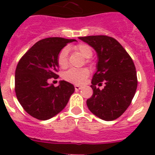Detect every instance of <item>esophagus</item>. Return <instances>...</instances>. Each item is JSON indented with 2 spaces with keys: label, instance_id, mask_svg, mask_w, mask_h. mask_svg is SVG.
I'll return each instance as SVG.
<instances>
[{
  "label": "esophagus",
  "instance_id": "esophagus-1",
  "mask_svg": "<svg viewBox=\"0 0 155 155\" xmlns=\"http://www.w3.org/2000/svg\"><path fill=\"white\" fill-rule=\"evenodd\" d=\"M81 88H82V86H81V85H77V84L74 85V90L75 91H80Z\"/></svg>",
  "mask_w": 155,
  "mask_h": 155
}]
</instances>
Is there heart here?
<instances>
[{"label":"heart","mask_w":155,"mask_h":155,"mask_svg":"<svg viewBox=\"0 0 155 155\" xmlns=\"http://www.w3.org/2000/svg\"><path fill=\"white\" fill-rule=\"evenodd\" d=\"M74 49L85 58H91L93 55L92 48L87 44H78L74 46ZM57 64L61 68H65L68 65V49L63 48L57 55ZM90 74V71L87 69H75L72 68L65 71L63 74V78L68 82L73 84H83Z\"/></svg>","instance_id":"b5f03b06"}]
</instances>
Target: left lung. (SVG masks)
<instances>
[{
	"instance_id": "8db88e82",
	"label": "left lung",
	"mask_w": 155,
	"mask_h": 155,
	"mask_svg": "<svg viewBox=\"0 0 155 155\" xmlns=\"http://www.w3.org/2000/svg\"><path fill=\"white\" fill-rule=\"evenodd\" d=\"M96 51L97 71L91 81L93 94L86 104L101 120L111 121L124 114L135 94L138 84L134 61L124 48L107 35L80 37ZM105 83L104 89L96 88Z\"/></svg>"
}]
</instances>
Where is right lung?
<instances>
[{
    "label": "right lung",
    "instance_id": "right-lung-1",
    "mask_svg": "<svg viewBox=\"0 0 155 155\" xmlns=\"http://www.w3.org/2000/svg\"><path fill=\"white\" fill-rule=\"evenodd\" d=\"M74 39L50 37L39 41L19 61L15 74V92L22 108L40 120L51 119L67 104L74 91V85L61 81L60 84H48L58 77L57 55Z\"/></svg>",
    "mask_w": 155,
    "mask_h": 155
}]
</instances>
